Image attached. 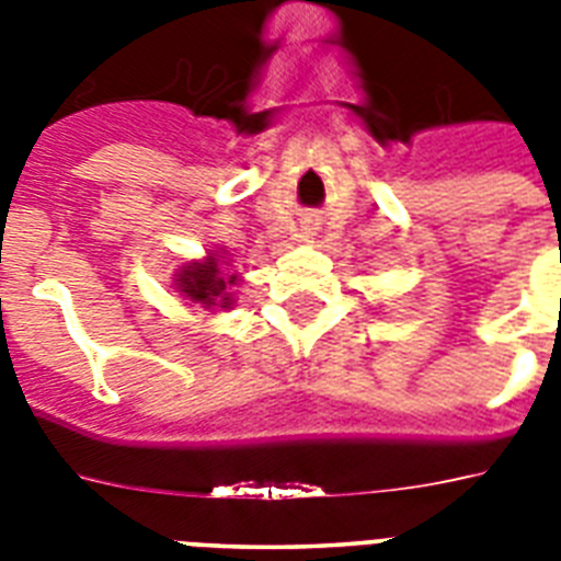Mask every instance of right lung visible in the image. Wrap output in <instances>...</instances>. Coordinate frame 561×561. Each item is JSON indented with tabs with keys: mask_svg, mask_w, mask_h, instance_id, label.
I'll use <instances>...</instances> for the list:
<instances>
[{
	"mask_svg": "<svg viewBox=\"0 0 561 561\" xmlns=\"http://www.w3.org/2000/svg\"><path fill=\"white\" fill-rule=\"evenodd\" d=\"M229 285H236V276H220V262L209 255L206 262H194L180 271L178 288L186 294L192 302L201 306H229Z\"/></svg>",
	"mask_w": 561,
	"mask_h": 561,
	"instance_id": "add662e5",
	"label": "right lung"
}]
</instances>
